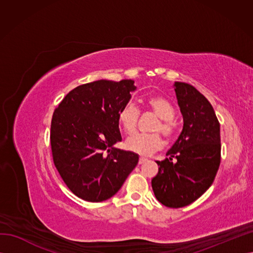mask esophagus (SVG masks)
Returning <instances> with one entry per match:
<instances>
[{
    "mask_svg": "<svg viewBox=\"0 0 253 253\" xmlns=\"http://www.w3.org/2000/svg\"><path fill=\"white\" fill-rule=\"evenodd\" d=\"M147 160H148L147 158H144V157H140V158H139V160H138V164H139V165H142L143 163L147 162Z\"/></svg>",
    "mask_w": 253,
    "mask_h": 253,
    "instance_id": "obj_1",
    "label": "esophagus"
}]
</instances>
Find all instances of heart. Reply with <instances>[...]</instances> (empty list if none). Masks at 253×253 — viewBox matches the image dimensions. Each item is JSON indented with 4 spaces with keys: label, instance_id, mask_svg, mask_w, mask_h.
Returning <instances> with one entry per match:
<instances>
[{
    "label": "heart",
    "instance_id": "1",
    "mask_svg": "<svg viewBox=\"0 0 253 253\" xmlns=\"http://www.w3.org/2000/svg\"><path fill=\"white\" fill-rule=\"evenodd\" d=\"M144 106L159 118L154 131L160 132L166 138H172L176 132V126L173 121L175 110L172 103L163 96L152 95L145 98ZM139 116L140 111L137 105L132 101H127L119 110L118 121L124 131L131 134L137 127ZM163 143L162 137L158 134H134L126 140V148L140 156H151L153 153L162 149Z\"/></svg>",
    "mask_w": 253,
    "mask_h": 253
}]
</instances>
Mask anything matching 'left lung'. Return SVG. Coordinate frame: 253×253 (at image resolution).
<instances>
[{
    "label": "left lung",
    "instance_id": "obj_1",
    "mask_svg": "<svg viewBox=\"0 0 253 253\" xmlns=\"http://www.w3.org/2000/svg\"><path fill=\"white\" fill-rule=\"evenodd\" d=\"M183 127L167 158L156 162L152 188L159 203L181 208L200 198L215 178L220 164V131L211 103L194 86L175 82ZM174 162H172V159Z\"/></svg>",
    "mask_w": 253,
    "mask_h": 253
}]
</instances>
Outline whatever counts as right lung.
I'll return each mask as SVG.
<instances>
[{
	"mask_svg": "<svg viewBox=\"0 0 253 253\" xmlns=\"http://www.w3.org/2000/svg\"><path fill=\"white\" fill-rule=\"evenodd\" d=\"M133 80H98L68 93L53 112L52 159L65 185L81 200H109L138 164V155L114 147L121 141L118 113L131 99Z\"/></svg>",
	"mask_w": 253,
	"mask_h": 253,
	"instance_id": "right-lung-1",
	"label": "right lung"
}]
</instances>
